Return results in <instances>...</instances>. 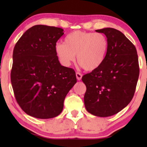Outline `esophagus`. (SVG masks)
<instances>
[{"label": "esophagus", "mask_w": 147, "mask_h": 147, "mask_svg": "<svg viewBox=\"0 0 147 147\" xmlns=\"http://www.w3.org/2000/svg\"><path fill=\"white\" fill-rule=\"evenodd\" d=\"M76 77H77V80H81L82 79V75L81 73H79V72H76Z\"/></svg>", "instance_id": "obj_1"}]
</instances>
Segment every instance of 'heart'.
Segmentation results:
<instances>
[{
  "label": "heart",
  "mask_w": 147,
  "mask_h": 147,
  "mask_svg": "<svg viewBox=\"0 0 147 147\" xmlns=\"http://www.w3.org/2000/svg\"><path fill=\"white\" fill-rule=\"evenodd\" d=\"M109 42L102 33L84 31L72 32L65 36L63 43H57L55 51L60 62L65 66L75 60L87 71L98 69L105 60Z\"/></svg>",
  "instance_id": "obj_1"
}]
</instances>
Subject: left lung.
<instances>
[{"label": "left lung", "mask_w": 147, "mask_h": 147, "mask_svg": "<svg viewBox=\"0 0 147 147\" xmlns=\"http://www.w3.org/2000/svg\"><path fill=\"white\" fill-rule=\"evenodd\" d=\"M106 35L109 49L102 65L82 77L86 86L84 104L87 111L98 117H109L122 111L133 99L139 77L135 45L114 28L97 30Z\"/></svg>", "instance_id": "obj_1"}]
</instances>
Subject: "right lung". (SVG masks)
Here are the masks:
<instances>
[{"instance_id":"1","label":"right lung","mask_w":147,"mask_h":147,"mask_svg":"<svg viewBox=\"0 0 147 147\" xmlns=\"http://www.w3.org/2000/svg\"><path fill=\"white\" fill-rule=\"evenodd\" d=\"M63 31L34 25L14 46L11 86L18 105L32 117L49 119L59 115L65 96L77 82L75 70L61 65L55 51Z\"/></svg>"}]
</instances>
